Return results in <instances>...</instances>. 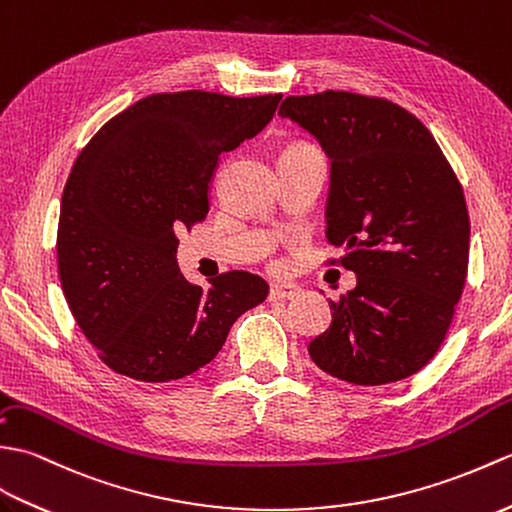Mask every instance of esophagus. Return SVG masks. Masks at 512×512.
<instances>
[{
    "label": "esophagus",
    "mask_w": 512,
    "mask_h": 512,
    "mask_svg": "<svg viewBox=\"0 0 512 512\" xmlns=\"http://www.w3.org/2000/svg\"><path fill=\"white\" fill-rule=\"evenodd\" d=\"M298 289L295 287H282V285H276V287H271L269 289V300H293V298H298Z\"/></svg>",
    "instance_id": "34e87169"
}]
</instances>
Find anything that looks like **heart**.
<instances>
[{
	"mask_svg": "<svg viewBox=\"0 0 512 512\" xmlns=\"http://www.w3.org/2000/svg\"><path fill=\"white\" fill-rule=\"evenodd\" d=\"M304 146H311V144H295V146H289V149H304Z\"/></svg>",
	"mask_w": 512,
	"mask_h": 512,
	"instance_id": "heart-1",
	"label": "heart"
}]
</instances>
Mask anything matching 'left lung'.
<instances>
[{
	"mask_svg": "<svg viewBox=\"0 0 512 512\" xmlns=\"http://www.w3.org/2000/svg\"><path fill=\"white\" fill-rule=\"evenodd\" d=\"M280 116L331 157L328 265L357 274L309 344L317 368L355 385L412 377L445 342L469 269L462 184L429 129L392 100L352 92L289 96Z\"/></svg>",
	"mask_w": 512,
	"mask_h": 512,
	"instance_id": "left-lung-1",
	"label": "left lung"
}]
</instances>
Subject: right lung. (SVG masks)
Instances as JSON below:
<instances>
[{
	"mask_svg": "<svg viewBox=\"0 0 512 512\" xmlns=\"http://www.w3.org/2000/svg\"><path fill=\"white\" fill-rule=\"evenodd\" d=\"M282 94H151L102 124L65 181L56 263L67 306L98 359L144 383L210 363L267 282L243 269L197 287L177 267V230L206 221L219 155L254 138Z\"/></svg>",
	"mask_w": 512,
	"mask_h": 512,
	"instance_id": "1",
	"label": "right lung"
}]
</instances>
